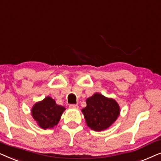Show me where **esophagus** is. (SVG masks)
<instances>
[{
	"instance_id": "1",
	"label": "esophagus",
	"mask_w": 161,
	"mask_h": 161,
	"mask_svg": "<svg viewBox=\"0 0 161 161\" xmlns=\"http://www.w3.org/2000/svg\"><path fill=\"white\" fill-rule=\"evenodd\" d=\"M69 108L71 109H78L79 106L78 104H69Z\"/></svg>"
}]
</instances>
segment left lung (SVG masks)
Returning <instances> with one entry per match:
<instances>
[{
	"instance_id": "left-lung-1",
	"label": "left lung",
	"mask_w": 161,
	"mask_h": 161,
	"mask_svg": "<svg viewBox=\"0 0 161 161\" xmlns=\"http://www.w3.org/2000/svg\"><path fill=\"white\" fill-rule=\"evenodd\" d=\"M87 107L82 112L87 125L94 131H102L110 127L120 113L118 103L113 98L95 93L86 100Z\"/></svg>"
}]
</instances>
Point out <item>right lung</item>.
I'll return each mask as SVG.
<instances>
[{
  "instance_id": "1",
  "label": "right lung",
  "mask_w": 161,
  "mask_h": 161,
  "mask_svg": "<svg viewBox=\"0 0 161 161\" xmlns=\"http://www.w3.org/2000/svg\"><path fill=\"white\" fill-rule=\"evenodd\" d=\"M65 110L64 107L57 104L55 100L48 96L34 104L31 114L40 127L46 130L57 125Z\"/></svg>"
}]
</instances>
